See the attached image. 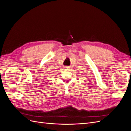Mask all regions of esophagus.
Here are the masks:
<instances>
[{
	"label": "esophagus",
	"mask_w": 131,
	"mask_h": 131,
	"mask_svg": "<svg viewBox=\"0 0 131 131\" xmlns=\"http://www.w3.org/2000/svg\"><path fill=\"white\" fill-rule=\"evenodd\" d=\"M65 69H68L69 68V67H67V66H66V67H65V68H64Z\"/></svg>",
	"instance_id": "esophagus-1"
}]
</instances>
